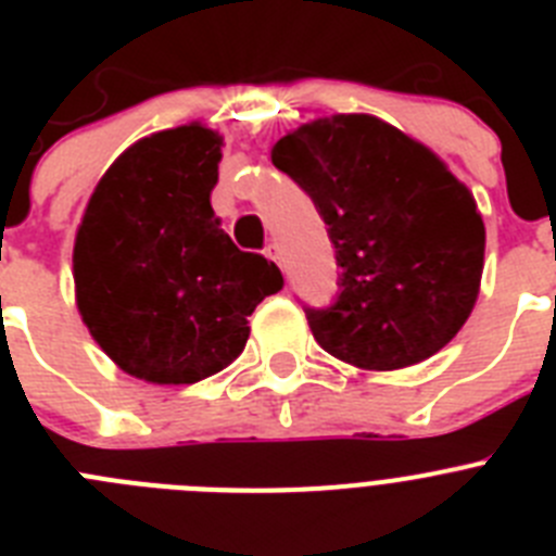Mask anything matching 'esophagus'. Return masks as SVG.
I'll return each mask as SVG.
<instances>
[{
  "mask_svg": "<svg viewBox=\"0 0 556 556\" xmlns=\"http://www.w3.org/2000/svg\"><path fill=\"white\" fill-rule=\"evenodd\" d=\"M264 253H267V258H273L275 264H278V267H283V255H281V248H278V244H267V250H264Z\"/></svg>",
  "mask_w": 556,
  "mask_h": 556,
  "instance_id": "esophagus-1",
  "label": "esophagus"
}]
</instances>
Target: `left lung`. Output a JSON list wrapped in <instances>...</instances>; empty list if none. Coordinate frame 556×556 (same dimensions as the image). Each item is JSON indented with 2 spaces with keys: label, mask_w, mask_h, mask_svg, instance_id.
<instances>
[{
  "label": "left lung",
  "mask_w": 556,
  "mask_h": 556,
  "mask_svg": "<svg viewBox=\"0 0 556 556\" xmlns=\"http://www.w3.org/2000/svg\"><path fill=\"white\" fill-rule=\"evenodd\" d=\"M273 164L333 244L337 301L306 306L323 351L397 370L448 345L479 294L484 223L443 161L376 116L339 113L275 141Z\"/></svg>",
  "instance_id": "obj_1"
}]
</instances>
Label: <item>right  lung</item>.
I'll list each match as a JSON object with an SVG mask.
<instances>
[{"mask_svg": "<svg viewBox=\"0 0 556 556\" xmlns=\"http://www.w3.org/2000/svg\"><path fill=\"white\" fill-rule=\"evenodd\" d=\"M223 139L186 125L113 161L75 242L77 306L125 372L194 384L248 342L253 308L283 287L281 269L230 242L211 208Z\"/></svg>", "mask_w": 556, "mask_h": 556, "instance_id": "right-lung-1", "label": "right lung"}]
</instances>
